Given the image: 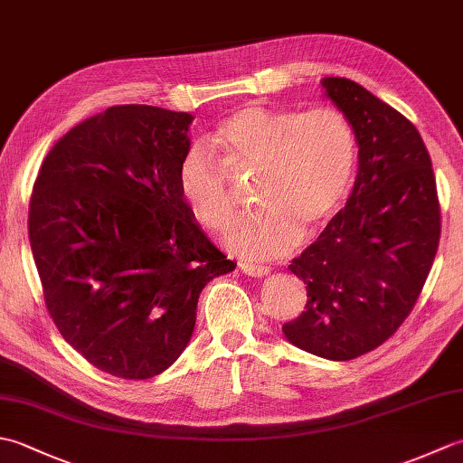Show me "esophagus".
<instances>
[{
	"instance_id": "34e87169",
	"label": "esophagus",
	"mask_w": 463,
	"mask_h": 463,
	"mask_svg": "<svg viewBox=\"0 0 463 463\" xmlns=\"http://www.w3.org/2000/svg\"><path fill=\"white\" fill-rule=\"evenodd\" d=\"M239 269H241L244 274H249V277H259V279L267 277V274L270 272L269 267H260V264H249V262H241Z\"/></svg>"
}]
</instances>
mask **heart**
Listing matches in <instances>:
<instances>
[{
	"label": "heart",
	"instance_id": "heart-1",
	"mask_svg": "<svg viewBox=\"0 0 463 463\" xmlns=\"http://www.w3.org/2000/svg\"><path fill=\"white\" fill-rule=\"evenodd\" d=\"M183 156L176 183L204 229L221 232L237 204L231 177L257 176L259 213L239 222L226 244L247 259L288 252L326 226L348 196L356 166V135L346 115L328 105L307 111L244 107L226 117L209 141Z\"/></svg>",
	"mask_w": 463,
	"mask_h": 463
}]
</instances>
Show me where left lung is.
I'll use <instances>...</instances> for the list:
<instances>
[{
    "label": "left lung",
    "mask_w": 463,
    "mask_h": 463,
    "mask_svg": "<svg viewBox=\"0 0 463 463\" xmlns=\"http://www.w3.org/2000/svg\"><path fill=\"white\" fill-rule=\"evenodd\" d=\"M322 87L356 135L358 175L346 206L288 267L308 300L282 332L294 346L340 362L378 348L408 318L434 264L441 221L416 127L346 77H324Z\"/></svg>",
    "instance_id": "obj_1"
}]
</instances>
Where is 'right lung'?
<instances>
[{"label": "right lung", "instance_id": "right-lung-1", "mask_svg": "<svg viewBox=\"0 0 463 463\" xmlns=\"http://www.w3.org/2000/svg\"><path fill=\"white\" fill-rule=\"evenodd\" d=\"M194 117L117 105L47 153L29 201L45 307L69 346L146 380L189 344L206 282L234 270L184 203L176 171Z\"/></svg>", "mask_w": 463, "mask_h": 463}]
</instances>
